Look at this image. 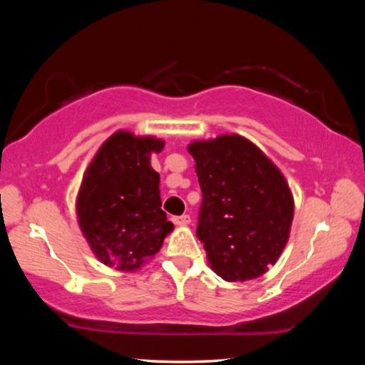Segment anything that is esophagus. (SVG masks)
Returning <instances> with one entry per match:
<instances>
[{"mask_svg":"<svg viewBox=\"0 0 365 365\" xmlns=\"http://www.w3.org/2000/svg\"><path fill=\"white\" fill-rule=\"evenodd\" d=\"M174 222L177 225H180V227H185V225H188L190 222H191V217L190 215H187V214H183V215H178V217H174Z\"/></svg>","mask_w":365,"mask_h":365,"instance_id":"34e87169","label":"esophagus"}]
</instances>
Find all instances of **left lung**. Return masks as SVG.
<instances>
[{"label":"left lung","mask_w":365,"mask_h":365,"mask_svg":"<svg viewBox=\"0 0 365 365\" xmlns=\"http://www.w3.org/2000/svg\"><path fill=\"white\" fill-rule=\"evenodd\" d=\"M188 153L202 191L196 235L209 265L225 282L257 279L289 237L294 201L285 177L237 133L193 141Z\"/></svg>","instance_id":"obj_1"}]
</instances>
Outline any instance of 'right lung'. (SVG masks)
I'll return each instance as SVG.
<instances>
[{"label": "right lung", "mask_w": 365, "mask_h": 365, "mask_svg": "<svg viewBox=\"0 0 365 365\" xmlns=\"http://www.w3.org/2000/svg\"><path fill=\"white\" fill-rule=\"evenodd\" d=\"M164 141L119 130L104 141L85 170L77 217L91 251L103 264L133 272L156 255L174 224L160 209L159 174L151 153Z\"/></svg>", "instance_id": "obj_1"}]
</instances>
